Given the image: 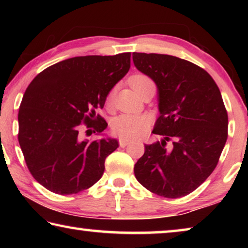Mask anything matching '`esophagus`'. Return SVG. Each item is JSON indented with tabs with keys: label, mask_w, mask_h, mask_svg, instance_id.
I'll return each instance as SVG.
<instances>
[{
	"label": "esophagus",
	"mask_w": 248,
	"mask_h": 248,
	"mask_svg": "<svg viewBox=\"0 0 248 248\" xmlns=\"http://www.w3.org/2000/svg\"><path fill=\"white\" fill-rule=\"evenodd\" d=\"M130 142H131V140L128 139V138H120V139H119V145L121 146V148H124V146L128 145Z\"/></svg>",
	"instance_id": "1"
}]
</instances>
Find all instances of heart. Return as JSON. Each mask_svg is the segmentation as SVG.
<instances>
[{"label":"heart","instance_id":"obj_1","mask_svg":"<svg viewBox=\"0 0 248 248\" xmlns=\"http://www.w3.org/2000/svg\"><path fill=\"white\" fill-rule=\"evenodd\" d=\"M152 82L151 79L142 74H136L130 78L129 83L132 89L136 91L138 87ZM150 119L148 116L143 115H120L111 121V129L117 136L124 138H133L144 132L149 127Z\"/></svg>","mask_w":248,"mask_h":248}]
</instances>
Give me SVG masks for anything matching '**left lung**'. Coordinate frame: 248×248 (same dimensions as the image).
<instances>
[{
    "label": "left lung",
    "mask_w": 248,
    "mask_h": 248,
    "mask_svg": "<svg viewBox=\"0 0 248 248\" xmlns=\"http://www.w3.org/2000/svg\"><path fill=\"white\" fill-rule=\"evenodd\" d=\"M134 66L157 87L159 116L134 165L142 186L164 198L197 189L219 162L228 139V112L219 87L207 71L169 54L132 53ZM170 140L172 143L166 146Z\"/></svg>",
    "instance_id": "8db88e82"
}]
</instances>
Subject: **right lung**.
Wrapping results in <instances>:
<instances>
[{"label":"right lung","mask_w":248,"mask_h":248,"mask_svg":"<svg viewBox=\"0 0 248 248\" xmlns=\"http://www.w3.org/2000/svg\"><path fill=\"white\" fill-rule=\"evenodd\" d=\"M130 56L66 59L28 85L18 111V142L29 171L48 190L78 194L102 178L105 159L118 141L109 137L89 141L78 131L84 123L102 136L107 123L95 111L128 73Z\"/></svg>","instance_id":"right-lung-1"}]
</instances>
